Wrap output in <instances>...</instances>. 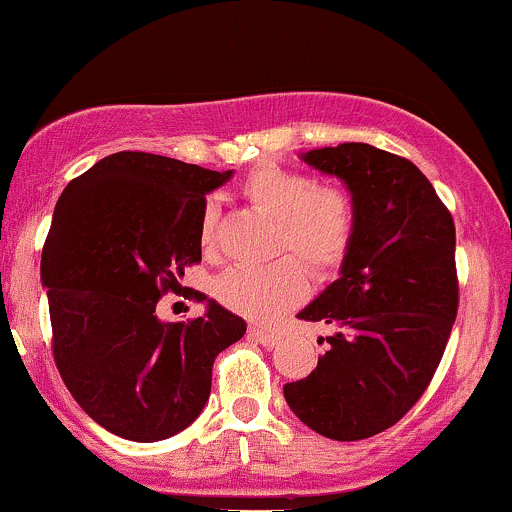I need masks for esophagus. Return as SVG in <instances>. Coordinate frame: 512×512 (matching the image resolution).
<instances>
[{
	"label": "esophagus",
	"mask_w": 512,
	"mask_h": 512,
	"mask_svg": "<svg viewBox=\"0 0 512 512\" xmlns=\"http://www.w3.org/2000/svg\"><path fill=\"white\" fill-rule=\"evenodd\" d=\"M248 334L255 342H260L262 346H276L281 342V334L272 332V330H262V327H250Z\"/></svg>",
	"instance_id": "obj_1"
}]
</instances>
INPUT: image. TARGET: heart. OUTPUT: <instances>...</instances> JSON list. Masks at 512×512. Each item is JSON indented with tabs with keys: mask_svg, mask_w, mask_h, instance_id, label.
<instances>
[{
	"mask_svg": "<svg viewBox=\"0 0 512 512\" xmlns=\"http://www.w3.org/2000/svg\"><path fill=\"white\" fill-rule=\"evenodd\" d=\"M243 195L255 209L279 221L276 252L291 250L315 276L342 267L356 236V202L344 187L317 185L303 170L264 163L243 180ZM199 245L216 248V209L204 207ZM308 296V272L293 257L267 267H238L216 281V298L250 320H274Z\"/></svg>",
	"mask_w": 512,
	"mask_h": 512,
	"instance_id": "b5f03b06",
	"label": "heart"
}]
</instances>
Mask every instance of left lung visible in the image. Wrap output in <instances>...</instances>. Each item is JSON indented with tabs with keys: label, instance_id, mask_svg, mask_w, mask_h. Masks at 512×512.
<instances>
[{
	"label": "left lung",
	"instance_id": "left-lung-1",
	"mask_svg": "<svg viewBox=\"0 0 512 512\" xmlns=\"http://www.w3.org/2000/svg\"><path fill=\"white\" fill-rule=\"evenodd\" d=\"M301 158L349 187L356 236L339 279L298 313L332 334L320 337L317 368L286 383L284 397L320 436L363 440L419 402L443 358L457 315L455 223L407 158L361 142Z\"/></svg>",
	"mask_w": 512,
	"mask_h": 512
}]
</instances>
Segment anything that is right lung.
<instances>
[{"label":"right lung","mask_w":512,"mask_h":512,"mask_svg":"<svg viewBox=\"0 0 512 512\" xmlns=\"http://www.w3.org/2000/svg\"><path fill=\"white\" fill-rule=\"evenodd\" d=\"M233 170L120 151L74 178L57 199L40 260L52 354L64 385L115 436L156 443L187 428L211 392L214 358L248 325L216 301L187 322H163L156 303L180 293L202 260L207 195Z\"/></svg>","instance_id":"1"}]
</instances>
